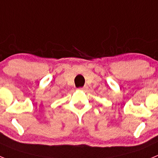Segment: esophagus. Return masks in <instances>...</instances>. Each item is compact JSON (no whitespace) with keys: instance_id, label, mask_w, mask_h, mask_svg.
I'll use <instances>...</instances> for the list:
<instances>
[{"instance_id":"1","label":"esophagus","mask_w":158,"mask_h":158,"mask_svg":"<svg viewBox=\"0 0 158 158\" xmlns=\"http://www.w3.org/2000/svg\"><path fill=\"white\" fill-rule=\"evenodd\" d=\"M87 89V87H86V86H84V87H81V88H79V90H82V91H85V89Z\"/></svg>"}]
</instances>
